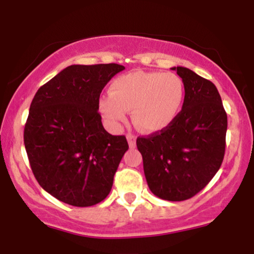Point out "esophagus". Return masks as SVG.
Segmentation results:
<instances>
[{"mask_svg":"<svg viewBox=\"0 0 254 254\" xmlns=\"http://www.w3.org/2000/svg\"><path fill=\"white\" fill-rule=\"evenodd\" d=\"M127 143H129V147L130 148H135L136 147V136L127 135Z\"/></svg>","mask_w":254,"mask_h":254,"instance_id":"1","label":"esophagus"}]
</instances>
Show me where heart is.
I'll return each instance as SVG.
<instances>
[{
	"instance_id": "heart-1",
	"label": "heart",
	"mask_w": 254,
	"mask_h": 254,
	"mask_svg": "<svg viewBox=\"0 0 254 254\" xmlns=\"http://www.w3.org/2000/svg\"><path fill=\"white\" fill-rule=\"evenodd\" d=\"M183 99V82L173 72L136 71L113 81L110 95L100 99V110L112 124L123 123L132 111L136 127L153 133L173 123Z\"/></svg>"
}]
</instances>
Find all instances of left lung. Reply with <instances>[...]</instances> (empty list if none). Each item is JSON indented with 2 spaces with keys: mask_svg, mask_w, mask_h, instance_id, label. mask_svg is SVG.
<instances>
[{
  "mask_svg": "<svg viewBox=\"0 0 254 254\" xmlns=\"http://www.w3.org/2000/svg\"><path fill=\"white\" fill-rule=\"evenodd\" d=\"M182 111L167 129L138 137L137 149L150 191L171 202L189 199L203 190L220 170L226 149L227 113L211 81L184 66Z\"/></svg>",
  "mask_w": 254,
  "mask_h": 254,
  "instance_id": "8db88e82",
  "label": "left lung"
}]
</instances>
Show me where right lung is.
Returning a JSON list of instances; mask_svg holds the SVG:
<instances>
[{"label":"right lung","mask_w":254,"mask_h":254,"mask_svg":"<svg viewBox=\"0 0 254 254\" xmlns=\"http://www.w3.org/2000/svg\"><path fill=\"white\" fill-rule=\"evenodd\" d=\"M124 69L116 63L69 65L40 87L32 100L25 148L39 185L61 202L95 205L112 189L129 145L125 136L104 129L99 98Z\"/></svg>","instance_id":"obj_1"}]
</instances>
